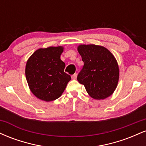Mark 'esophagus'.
<instances>
[{
	"label": "esophagus",
	"mask_w": 146,
	"mask_h": 146,
	"mask_svg": "<svg viewBox=\"0 0 146 146\" xmlns=\"http://www.w3.org/2000/svg\"><path fill=\"white\" fill-rule=\"evenodd\" d=\"M71 78L73 79V80H75V79L77 78V73H75V74H73V75H72Z\"/></svg>",
	"instance_id": "obj_1"
}]
</instances>
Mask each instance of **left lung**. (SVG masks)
<instances>
[{
  "label": "left lung",
  "instance_id": "obj_1",
  "mask_svg": "<svg viewBox=\"0 0 146 146\" xmlns=\"http://www.w3.org/2000/svg\"><path fill=\"white\" fill-rule=\"evenodd\" d=\"M78 51L84 63L78 75V82L95 100H104L116 89L119 69L115 56L104 46L80 44Z\"/></svg>",
  "mask_w": 146,
  "mask_h": 146
}]
</instances>
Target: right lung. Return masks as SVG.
Returning a JSON list of instances; mask_svg holds the SVG:
<instances>
[{
  "label": "right lung",
  "mask_w": 146,
  "mask_h": 146,
  "mask_svg": "<svg viewBox=\"0 0 146 146\" xmlns=\"http://www.w3.org/2000/svg\"><path fill=\"white\" fill-rule=\"evenodd\" d=\"M63 51L62 46L38 48L27 62V82L37 98L45 102L56 100L71 80L64 73L65 63L60 59Z\"/></svg>",
  "instance_id": "right-lung-1"
}]
</instances>
